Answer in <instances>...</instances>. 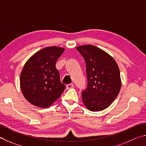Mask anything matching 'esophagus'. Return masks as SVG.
<instances>
[{
    "mask_svg": "<svg viewBox=\"0 0 146 146\" xmlns=\"http://www.w3.org/2000/svg\"><path fill=\"white\" fill-rule=\"evenodd\" d=\"M74 87V85L73 84H68V85H67L66 86V88L67 89V90H68V89H70Z\"/></svg>",
    "mask_w": 146,
    "mask_h": 146,
    "instance_id": "34e87169",
    "label": "esophagus"
}]
</instances>
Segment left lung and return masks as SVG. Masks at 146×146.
<instances>
[{"label":"left lung","instance_id":"obj_1","mask_svg":"<svg viewBox=\"0 0 146 146\" xmlns=\"http://www.w3.org/2000/svg\"><path fill=\"white\" fill-rule=\"evenodd\" d=\"M85 59L87 87L82 92V101L89 110H103L118 96L121 87L120 70L111 56L96 46L76 47Z\"/></svg>","mask_w":146,"mask_h":146}]
</instances>
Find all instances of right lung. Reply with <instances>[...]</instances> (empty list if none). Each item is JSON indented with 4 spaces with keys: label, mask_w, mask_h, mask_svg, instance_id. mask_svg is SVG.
Returning a JSON list of instances; mask_svg holds the SVG:
<instances>
[{
    "label": "right lung",
    "mask_w": 146,
    "mask_h": 146,
    "mask_svg": "<svg viewBox=\"0 0 146 146\" xmlns=\"http://www.w3.org/2000/svg\"><path fill=\"white\" fill-rule=\"evenodd\" d=\"M64 50L55 46L43 48L24 65L20 74V88L25 98L33 105L49 107L65 90L56 68V61Z\"/></svg>",
    "instance_id": "right-lung-1"
}]
</instances>
